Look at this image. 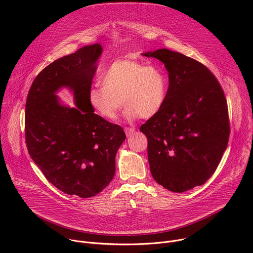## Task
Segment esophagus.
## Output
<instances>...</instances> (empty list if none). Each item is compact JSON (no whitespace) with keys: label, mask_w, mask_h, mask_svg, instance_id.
I'll return each mask as SVG.
<instances>
[{"label":"esophagus","mask_w":253,"mask_h":253,"mask_svg":"<svg viewBox=\"0 0 253 253\" xmlns=\"http://www.w3.org/2000/svg\"><path fill=\"white\" fill-rule=\"evenodd\" d=\"M124 131H125L126 135H127L128 137L132 136V135L135 133V129H134V128H129V127H125V128H124Z\"/></svg>","instance_id":"esophagus-1"}]
</instances>
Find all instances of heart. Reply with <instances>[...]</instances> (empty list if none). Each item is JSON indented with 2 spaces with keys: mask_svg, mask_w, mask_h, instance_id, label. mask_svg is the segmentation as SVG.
I'll list each match as a JSON object with an SVG mask.
<instances>
[{
  "mask_svg": "<svg viewBox=\"0 0 253 253\" xmlns=\"http://www.w3.org/2000/svg\"><path fill=\"white\" fill-rule=\"evenodd\" d=\"M101 85L90 90L89 104L108 121L117 118L122 103L128 120L151 118L162 109L168 92L165 72L136 59L112 62L101 75Z\"/></svg>",
  "mask_w": 253,
  "mask_h": 253,
  "instance_id": "b5f03b06",
  "label": "heart"
}]
</instances>
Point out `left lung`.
Returning a JSON list of instances; mask_svg holds the SVG:
<instances>
[{
  "instance_id": "8db88e82",
  "label": "left lung",
  "mask_w": 253,
  "mask_h": 253,
  "mask_svg": "<svg viewBox=\"0 0 253 253\" xmlns=\"http://www.w3.org/2000/svg\"><path fill=\"white\" fill-rule=\"evenodd\" d=\"M168 71L162 109L140 127L148 140V161L156 181L173 192L202 185L227 147L228 107L218 80L202 63L167 49L145 53Z\"/></svg>"
}]
</instances>
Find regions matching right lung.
<instances>
[{"instance_id": "add662e5", "label": "right lung", "mask_w": 253, "mask_h": 253, "mask_svg": "<svg viewBox=\"0 0 253 253\" xmlns=\"http://www.w3.org/2000/svg\"><path fill=\"white\" fill-rule=\"evenodd\" d=\"M102 47L96 43L60 58L35 78L25 111L28 152L47 180L69 195L100 193L115 174V156L126 138L123 128L94 113L89 92ZM75 91L77 107L59 105L53 93Z\"/></svg>"}]
</instances>
